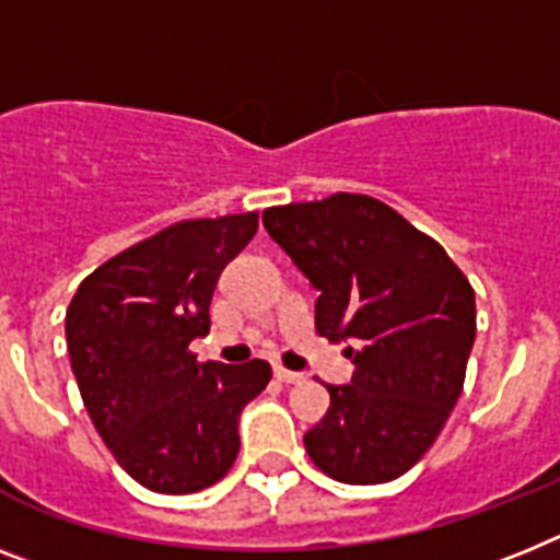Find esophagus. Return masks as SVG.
Instances as JSON below:
<instances>
[{"mask_svg":"<svg viewBox=\"0 0 560 560\" xmlns=\"http://www.w3.org/2000/svg\"><path fill=\"white\" fill-rule=\"evenodd\" d=\"M276 378L281 384H302L304 375L302 373H293V370H284V368H276Z\"/></svg>","mask_w":560,"mask_h":560,"instance_id":"34e87169","label":"esophagus"}]
</instances>
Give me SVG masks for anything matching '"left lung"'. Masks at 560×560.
Returning a JSON list of instances; mask_svg holds the SVG:
<instances>
[{
  "mask_svg": "<svg viewBox=\"0 0 560 560\" xmlns=\"http://www.w3.org/2000/svg\"><path fill=\"white\" fill-rule=\"evenodd\" d=\"M265 230L318 290L316 330L350 341V384L304 432L322 472L345 483L404 476L462 396L476 341V293L439 242L355 192L261 213Z\"/></svg>",
  "mask_w": 560,
  "mask_h": 560,
  "instance_id": "8db88e82",
  "label": "left lung"
}]
</instances>
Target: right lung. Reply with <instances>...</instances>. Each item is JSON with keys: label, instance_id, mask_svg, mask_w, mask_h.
<instances>
[{"label": "right lung", "instance_id": "add662e5", "mask_svg": "<svg viewBox=\"0 0 560 560\" xmlns=\"http://www.w3.org/2000/svg\"><path fill=\"white\" fill-rule=\"evenodd\" d=\"M256 228V213L178 222L93 270L70 302L65 336L84 407L148 490L187 495L228 476L242 410L270 382L261 359L199 364L187 350L210 330L215 281Z\"/></svg>", "mask_w": 560, "mask_h": 560}]
</instances>
